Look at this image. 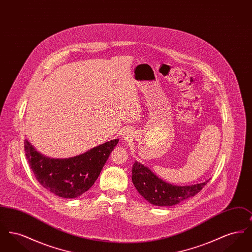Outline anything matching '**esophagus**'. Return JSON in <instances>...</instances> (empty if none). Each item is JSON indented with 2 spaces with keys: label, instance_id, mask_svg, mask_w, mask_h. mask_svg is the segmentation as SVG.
<instances>
[{
  "label": "esophagus",
  "instance_id": "34e87169",
  "mask_svg": "<svg viewBox=\"0 0 252 252\" xmlns=\"http://www.w3.org/2000/svg\"><path fill=\"white\" fill-rule=\"evenodd\" d=\"M132 136H133V133H132L131 130H126V131L123 132V134H122V140L123 141H129L130 140V138H132Z\"/></svg>",
  "mask_w": 252,
  "mask_h": 252
}]
</instances>
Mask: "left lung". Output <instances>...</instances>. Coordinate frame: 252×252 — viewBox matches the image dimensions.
Wrapping results in <instances>:
<instances>
[{"label":"left lung","mask_w":252,"mask_h":252,"mask_svg":"<svg viewBox=\"0 0 252 252\" xmlns=\"http://www.w3.org/2000/svg\"><path fill=\"white\" fill-rule=\"evenodd\" d=\"M209 180L185 186L173 185L159 179L149 168L139 161L135 160L132 166V182L137 191L149 203L160 207L174 206L194 196L202 190Z\"/></svg>","instance_id":"1"}]
</instances>
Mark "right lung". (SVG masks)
<instances>
[{"label":"right lung","instance_id":"obj_1","mask_svg":"<svg viewBox=\"0 0 252 252\" xmlns=\"http://www.w3.org/2000/svg\"><path fill=\"white\" fill-rule=\"evenodd\" d=\"M118 142L114 139L77 156L54 158L36 151L25 139L24 152L36 180L46 190L60 197L75 198L94 184Z\"/></svg>","mask_w":252,"mask_h":252}]
</instances>
